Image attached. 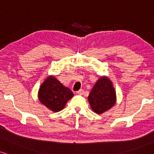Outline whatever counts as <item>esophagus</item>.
<instances>
[{
  "mask_svg": "<svg viewBox=\"0 0 154 154\" xmlns=\"http://www.w3.org/2000/svg\"><path fill=\"white\" fill-rule=\"evenodd\" d=\"M76 93L78 94V95H83V93H84V90H78V91L76 92Z\"/></svg>",
  "mask_w": 154,
  "mask_h": 154,
  "instance_id": "obj_1",
  "label": "esophagus"
}]
</instances>
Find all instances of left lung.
Segmentation results:
<instances>
[{"instance_id": "left-lung-1", "label": "left lung", "mask_w": 154, "mask_h": 154, "mask_svg": "<svg viewBox=\"0 0 154 154\" xmlns=\"http://www.w3.org/2000/svg\"><path fill=\"white\" fill-rule=\"evenodd\" d=\"M92 110L102 114L110 110L116 103V93L111 81L107 77H102L97 81L88 96Z\"/></svg>"}]
</instances>
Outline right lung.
Segmentation results:
<instances>
[{
  "label": "right lung",
  "instance_id": "right-lung-1",
  "mask_svg": "<svg viewBox=\"0 0 154 154\" xmlns=\"http://www.w3.org/2000/svg\"><path fill=\"white\" fill-rule=\"evenodd\" d=\"M73 96L70 89L64 87L52 75L44 80L38 92L41 103L54 112L62 110Z\"/></svg>",
  "mask_w": 154,
  "mask_h": 154
}]
</instances>
